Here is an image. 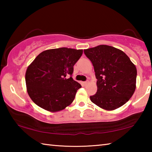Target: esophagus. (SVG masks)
<instances>
[{"instance_id":"obj_1","label":"esophagus","mask_w":152,"mask_h":152,"mask_svg":"<svg viewBox=\"0 0 152 152\" xmlns=\"http://www.w3.org/2000/svg\"><path fill=\"white\" fill-rule=\"evenodd\" d=\"M88 83H89V81H88V80L86 81V82H83V85L84 86H86V85H88Z\"/></svg>"}]
</instances>
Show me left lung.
<instances>
[{
    "instance_id": "left-lung-1",
    "label": "left lung",
    "mask_w": 152,
    "mask_h": 152,
    "mask_svg": "<svg viewBox=\"0 0 152 152\" xmlns=\"http://www.w3.org/2000/svg\"><path fill=\"white\" fill-rule=\"evenodd\" d=\"M93 65L97 79V92L90 96L94 104L107 110L125 104L136 88L137 69L123 51L100 45L84 50Z\"/></svg>"
}]
</instances>
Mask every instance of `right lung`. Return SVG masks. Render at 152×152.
I'll return each mask as SVG.
<instances>
[{"label": "right lung", "mask_w": 152, "mask_h": 152, "mask_svg": "<svg viewBox=\"0 0 152 152\" xmlns=\"http://www.w3.org/2000/svg\"><path fill=\"white\" fill-rule=\"evenodd\" d=\"M82 50L61 48L40 53L28 66L25 73L27 93L42 109L55 113L70 105L81 88L72 77L74 66Z\"/></svg>", "instance_id": "1"}]
</instances>
